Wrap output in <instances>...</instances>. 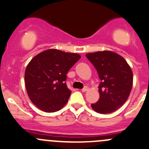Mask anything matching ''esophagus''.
Returning <instances> with one entry per match:
<instances>
[{
	"mask_svg": "<svg viewBox=\"0 0 149 149\" xmlns=\"http://www.w3.org/2000/svg\"><path fill=\"white\" fill-rule=\"evenodd\" d=\"M87 90H88V87H87V86H84V87L83 89H81V91H82V92H86V91H87Z\"/></svg>",
	"mask_w": 149,
	"mask_h": 149,
	"instance_id": "esophagus-1",
	"label": "esophagus"
}]
</instances>
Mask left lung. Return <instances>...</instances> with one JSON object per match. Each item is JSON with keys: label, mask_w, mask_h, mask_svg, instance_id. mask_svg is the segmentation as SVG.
I'll return each instance as SVG.
<instances>
[{"label": "left lung", "mask_w": 149, "mask_h": 149, "mask_svg": "<svg viewBox=\"0 0 149 149\" xmlns=\"http://www.w3.org/2000/svg\"><path fill=\"white\" fill-rule=\"evenodd\" d=\"M86 57L101 81L98 86L100 98L91 106L97 113H112L122 107L129 97L133 81L132 70L122 56L113 52L89 53Z\"/></svg>", "instance_id": "8db88e82"}]
</instances>
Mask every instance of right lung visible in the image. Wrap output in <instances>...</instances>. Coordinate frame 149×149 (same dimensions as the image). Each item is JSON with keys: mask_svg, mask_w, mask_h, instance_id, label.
I'll return each instance as SVG.
<instances>
[{"mask_svg": "<svg viewBox=\"0 0 149 149\" xmlns=\"http://www.w3.org/2000/svg\"><path fill=\"white\" fill-rule=\"evenodd\" d=\"M80 58L78 54L57 49L46 50L33 57L24 73L32 102L47 113L61 109L71 94L65 83L66 74Z\"/></svg>", "mask_w": 149, "mask_h": 149, "instance_id": "1", "label": "right lung"}]
</instances>
